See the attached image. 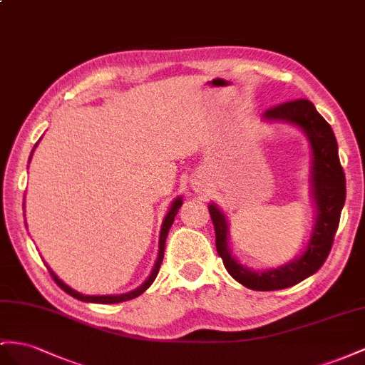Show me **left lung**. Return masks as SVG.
Wrapping results in <instances>:
<instances>
[{"instance_id": "8db88e82", "label": "left lung", "mask_w": 365, "mask_h": 365, "mask_svg": "<svg viewBox=\"0 0 365 365\" xmlns=\"http://www.w3.org/2000/svg\"><path fill=\"white\" fill-rule=\"evenodd\" d=\"M267 118L288 120L301 126L313 149V188L317 205V222L313 237L305 253L293 264L265 273H253L244 268L228 250V225L225 216L210 205V216L216 231V248L227 272L237 282L257 292L284 289L302 282L319 269L329 257L334 235L339 227L341 211L345 202V174L339 162L338 143L331 126L316 110L310 100H293L269 108Z\"/></svg>"}]
</instances>
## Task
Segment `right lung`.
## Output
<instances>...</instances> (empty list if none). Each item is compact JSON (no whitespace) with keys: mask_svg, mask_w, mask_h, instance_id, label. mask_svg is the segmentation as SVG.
<instances>
[{"mask_svg":"<svg viewBox=\"0 0 365 365\" xmlns=\"http://www.w3.org/2000/svg\"><path fill=\"white\" fill-rule=\"evenodd\" d=\"M180 207H182V200L177 199V200L173 203V207H171L170 212L166 214L165 222H163V227H162V231H160V240H158V257H157L155 267H154L153 273H151V276H149V279L146 280V282H145L142 287H138L137 289H134V292L126 293V294H120V296H85V294H80V293H77V292H73V289L69 288L66 284H63L61 280H60L57 276H55L52 269L49 268L51 276L53 277V280H55V282H57V285L63 289V292H66V293L71 294L72 297H76V299H78V301H83V302L118 304V302H125V301H129V299H134V297L140 296L142 293H145L149 287H151V284L154 282V279H155L157 274H158V269H160L162 260H163V255H165V240H166V236H168V231H170V228H171V225H173V222H174L175 214H177V211H179Z\"/></svg>","mask_w":365,"mask_h":365,"instance_id":"1","label":"right lung"}]
</instances>
